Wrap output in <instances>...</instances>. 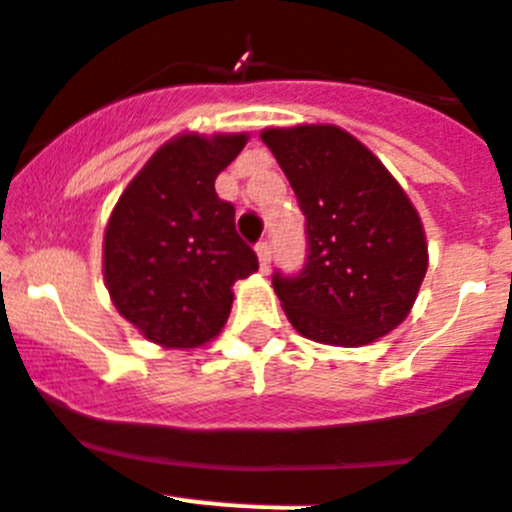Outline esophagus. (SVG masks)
Wrapping results in <instances>:
<instances>
[{
	"label": "esophagus",
	"instance_id": "esophagus-1",
	"mask_svg": "<svg viewBox=\"0 0 512 512\" xmlns=\"http://www.w3.org/2000/svg\"><path fill=\"white\" fill-rule=\"evenodd\" d=\"M255 252H257V260H260V270L262 273H268L270 270V260H273V252H270V244L268 242H260L255 247Z\"/></svg>",
	"mask_w": 512,
	"mask_h": 512
}]
</instances>
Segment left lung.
Listing matches in <instances>:
<instances>
[{
  "label": "left lung",
  "instance_id": "obj_1",
  "mask_svg": "<svg viewBox=\"0 0 512 512\" xmlns=\"http://www.w3.org/2000/svg\"><path fill=\"white\" fill-rule=\"evenodd\" d=\"M306 216L309 257L296 278L273 275L293 330L361 348L407 319L428 273L420 213L381 159L332 123L265 128Z\"/></svg>",
  "mask_w": 512,
  "mask_h": 512
}]
</instances>
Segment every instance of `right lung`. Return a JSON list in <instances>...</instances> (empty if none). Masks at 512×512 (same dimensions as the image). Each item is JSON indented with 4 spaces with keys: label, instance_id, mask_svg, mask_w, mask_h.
I'll return each instance as SVG.
<instances>
[{
    "label": "right lung",
    "instance_id": "right-lung-1",
    "mask_svg": "<svg viewBox=\"0 0 512 512\" xmlns=\"http://www.w3.org/2000/svg\"><path fill=\"white\" fill-rule=\"evenodd\" d=\"M247 133H180L128 182L105 226L102 275L110 301L141 337L172 350L201 348L224 330L239 278L257 255L234 229L216 177Z\"/></svg>",
    "mask_w": 512,
    "mask_h": 512
}]
</instances>
